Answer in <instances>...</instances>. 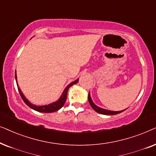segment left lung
<instances>
[{"instance_id": "left-lung-1", "label": "left lung", "mask_w": 156, "mask_h": 156, "mask_svg": "<svg viewBox=\"0 0 156 156\" xmlns=\"http://www.w3.org/2000/svg\"><path fill=\"white\" fill-rule=\"evenodd\" d=\"M88 101H89V103H90V105H91V107L93 108V109L94 110L95 112H97V113H98L100 114H103V115H116V114L121 113V112H123L126 110L125 109V110H123V111H109V110H106V109L102 108L97 106V105L93 102L92 99H91L90 92L88 93Z\"/></svg>"}]
</instances>
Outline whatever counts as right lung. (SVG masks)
Masks as SVG:
<instances>
[{"mask_svg": "<svg viewBox=\"0 0 156 156\" xmlns=\"http://www.w3.org/2000/svg\"><path fill=\"white\" fill-rule=\"evenodd\" d=\"M15 77H16V83H17L18 91H19L20 96H21L22 99L23 100L25 103H26V104L28 105V106L31 108L32 109L35 110V111H36L38 112H41V113H53V112L57 111H58L59 109H61V108L63 106V105L65 104L66 98H67V93H68V89H69L70 87H71L73 85L77 83L78 82V80H79L78 78V79L75 80V81L70 83L69 85H68V86L66 87V88L64 89L63 93H62L61 97L59 98L58 101H55V102H53L52 103H50V104H48V105H36L33 104V103H31L30 101H29L27 99L26 97H25L23 93L21 90L20 89L19 86H18V82H17V76H16V73H15Z\"/></svg>", "mask_w": 156, "mask_h": 156, "instance_id": "obj_1", "label": "right lung"}]
</instances>
